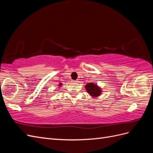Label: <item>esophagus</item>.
Instances as JSON below:
<instances>
[{
  "instance_id": "esophagus-1",
  "label": "esophagus",
  "mask_w": 153,
  "mask_h": 153,
  "mask_svg": "<svg viewBox=\"0 0 153 153\" xmlns=\"http://www.w3.org/2000/svg\"><path fill=\"white\" fill-rule=\"evenodd\" d=\"M73 82H75V83H76V82H78V80H73Z\"/></svg>"
}]
</instances>
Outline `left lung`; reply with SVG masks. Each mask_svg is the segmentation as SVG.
<instances>
[{"mask_svg": "<svg viewBox=\"0 0 153 153\" xmlns=\"http://www.w3.org/2000/svg\"><path fill=\"white\" fill-rule=\"evenodd\" d=\"M85 87L87 92L93 98H96V97L99 96L101 95V92H102L100 87L95 84H93L92 82L88 83Z\"/></svg>", "mask_w": 153, "mask_h": 153, "instance_id": "left-lung-1", "label": "left lung"}]
</instances>
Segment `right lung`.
<instances>
[{
	"label": "right lung",
	"instance_id": "add662e5",
	"mask_svg": "<svg viewBox=\"0 0 153 153\" xmlns=\"http://www.w3.org/2000/svg\"><path fill=\"white\" fill-rule=\"evenodd\" d=\"M59 87H61L62 85V83H60V84H59Z\"/></svg>",
	"mask_w": 153,
	"mask_h": 153
}]
</instances>
